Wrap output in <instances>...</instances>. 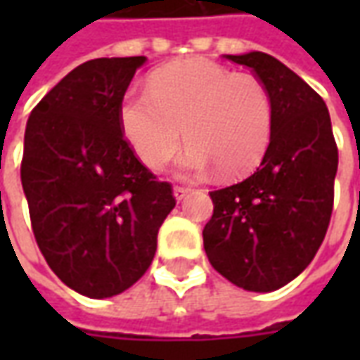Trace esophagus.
Instances as JSON below:
<instances>
[{"label": "esophagus", "instance_id": "34e87169", "mask_svg": "<svg viewBox=\"0 0 360 360\" xmlns=\"http://www.w3.org/2000/svg\"><path fill=\"white\" fill-rule=\"evenodd\" d=\"M188 193H191V188L188 187H181V185L173 187V195H175V198H177V200H183V198H185Z\"/></svg>", "mask_w": 360, "mask_h": 360}]
</instances>
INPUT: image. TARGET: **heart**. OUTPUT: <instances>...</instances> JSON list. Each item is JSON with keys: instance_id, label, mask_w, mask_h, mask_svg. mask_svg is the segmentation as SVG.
Returning a JSON list of instances; mask_svg holds the SVG:
<instances>
[{"instance_id": "1", "label": "heart", "mask_w": 360, "mask_h": 360, "mask_svg": "<svg viewBox=\"0 0 360 360\" xmlns=\"http://www.w3.org/2000/svg\"><path fill=\"white\" fill-rule=\"evenodd\" d=\"M119 125L136 158L150 169L164 167L185 139L187 172L214 164L221 177H241L264 158L271 139L274 105L264 82L235 75L208 59H187L158 69L150 92H127Z\"/></svg>"}]
</instances>
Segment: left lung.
<instances>
[{"label":"left lung","instance_id":"left-lung-1","mask_svg":"<svg viewBox=\"0 0 360 360\" xmlns=\"http://www.w3.org/2000/svg\"><path fill=\"white\" fill-rule=\"evenodd\" d=\"M226 59L249 67L274 105L271 139L257 172L212 191L206 257L247 291H276L312 262L333 210L338 144L324 100L299 75L262 51Z\"/></svg>","mask_w":360,"mask_h":360}]
</instances>
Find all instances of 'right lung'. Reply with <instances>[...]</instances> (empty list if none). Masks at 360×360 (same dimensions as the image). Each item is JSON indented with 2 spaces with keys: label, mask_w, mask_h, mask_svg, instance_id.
Segmentation results:
<instances>
[{
  "label": "right lung",
  "mask_w": 360,
  "mask_h": 360,
  "mask_svg": "<svg viewBox=\"0 0 360 360\" xmlns=\"http://www.w3.org/2000/svg\"><path fill=\"white\" fill-rule=\"evenodd\" d=\"M134 58L90 59L63 77L30 113L20 181L32 233L53 274L90 299L123 293L156 255L175 206L119 125Z\"/></svg>",
  "instance_id": "add662e5"
}]
</instances>
